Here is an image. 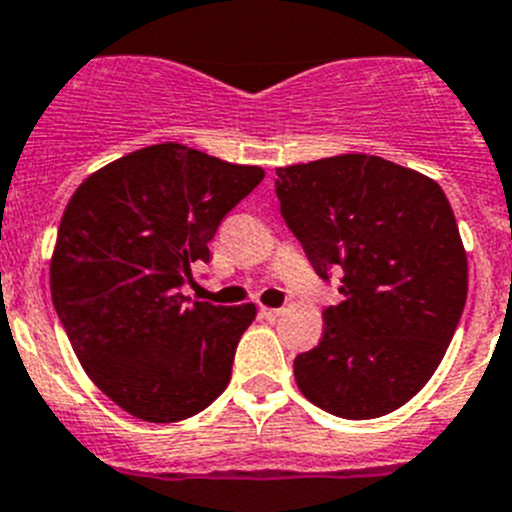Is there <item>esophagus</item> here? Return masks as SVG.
<instances>
[{"label":"esophagus","instance_id":"esophagus-1","mask_svg":"<svg viewBox=\"0 0 512 512\" xmlns=\"http://www.w3.org/2000/svg\"><path fill=\"white\" fill-rule=\"evenodd\" d=\"M260 312H262V317H265V320H277V317L282 315L280 307H260Z\"/></svg>","mask_w":512,"mask_h":512}]
</instances>
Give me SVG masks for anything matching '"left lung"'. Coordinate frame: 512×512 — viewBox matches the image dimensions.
<instances>
[{
    "mask_svg": "<svg viewBox=\"0 0 512 512\" xmlns=\"http://www.w3.org/2000/svg\"><path fill=\"white\" fill-rule=\"evenodd\" d=\"M280 212L345 300L295 357L300 393L347 420L388 415L433 377L468 297V255L440 185L375 155L277 167Z\"/></svg>",
    "mask_w": 512,
    "mask_h": 512,
    "instance_id": "obj_1",
    "label": "left lung"
}]
</instances>
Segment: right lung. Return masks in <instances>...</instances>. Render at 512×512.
<instances>
[{"label":"right lung","mask_w":512,"mask_h":512,"mask_svg":"<svg viewBox=\"0 0 512 512\" xmlns=\"http://www.w3.org/2000/svg\"><path fill=\"white\" fill-rule=\"evenodd\" d=\"M262 177L165 142L92 172L64 207L49 262L54 310L89 380L124 413L177 423L227 388L257 307L190 302L182 285Z\"/></svg>","instance_id":"obj_1"}]
</instances>
